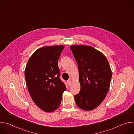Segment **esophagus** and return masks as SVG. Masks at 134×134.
Masks as SVG:
<instances>
[{
	"label": "esophagus",
	"instance_id": "obj_1",
	"mask_svg": "<svg viewBox=\"0 0 134 134\" xmlns=\"http://www.w3.org/2000/svg\"><path fill=\"white\" fill-rule=\"evenodd\" d=\"M71 82L70 80H68V81H67V84L68 85V86H69L71 85Z\"/></svg>",
	"mask_w": 134,
	"mask_h": 134
}]
</instances>
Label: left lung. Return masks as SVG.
I'll return each instance as SVG.
<instances>
[{"instance_id": "1", "label": "left lung", "mask_w": 134, "mask_h": 134, "mask_svg": "<svg viewBox=\"0 0 134 134\" xmlns=\"http://www.w3.org/2000/svg\"><path fill=\"white\" fill-rule=\"evenodd\" d=\"M79 71L80 93L75 95L77 105L91 111L104 100L109 91L112 71L105 56L88 46H70Z\"/></svg>"}]
</instances>
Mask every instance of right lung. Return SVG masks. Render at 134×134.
<instances>
[{"instance_id": "obj_1", "label": "right lung", "mask_w": 134, "mask_h": 134, "mask_svg": "<svg viewBox=\"0 0 134 134\" xmlns=\"http://www.w3.org/2000/svg\"><path fill=\"white\" fill-rule=\"evenodd\" d=\"M64 47L61 45L38 49L31 56L25 69L26 84L33 102L47 112L59 108L66 90L59 78L58 65Z\"/></svg>"}]
</instances>
